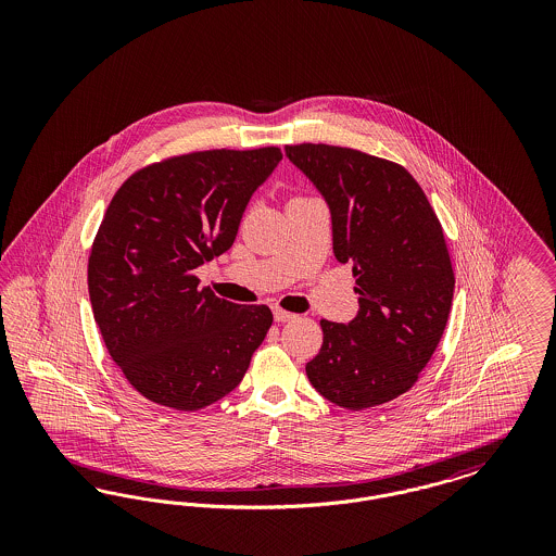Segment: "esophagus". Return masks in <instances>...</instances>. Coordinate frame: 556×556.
Instances as JSON below:
<instances>
[{
  "label": "esophagus",
  "instance_id": "obj_1",
  "mask_svg": "<svg viewBox=\"0 0 556 556\" xmlns=\"http://www.w3.org/2000/svg\"><path fill=\"white\" fill-rule=\"evenodd\" d=\"M273 317H275L277 323H288L291 318H295V315H291V313L283 311V308H275V311H273Z\"/></svg>",
  "mask_w": 556,
  "mask_h": 556
}]
</instances>
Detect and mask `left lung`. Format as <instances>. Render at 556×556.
<instances>
[{
    "label": "left lung",
    "instance_id": "1",
    "mask_svg": "<svg viewBox=\"0 0 556 556\" xmlns=\"http://www.w3.org/2000/svg\"><path fill=\"white\" fill-rule=\"evenodd\" d=\"M286 156L325 198L333 254L358 293L350 323L320 320L306 375L342 408L379 406L415 386L446 329L454 273L442 225L396 162L325 143L286 146Z\"/></svg>",
    "mask_w": 556,
    "mask_h": 556
}]
</instances>
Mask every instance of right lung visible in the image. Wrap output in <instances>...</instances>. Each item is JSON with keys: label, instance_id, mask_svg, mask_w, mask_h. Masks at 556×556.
Wrapping results in <instances>:
<instances>
[{"label": "right lung", "instance_id": "1", "mask_svg": "<svg viewBox=\"0 0 556 556\" xmlns=\"http://www.w3.org/2000/svg\"><path fill=\"white\" fill-rule=\"evenodd\" d=\"M279 148L162 160L114 193L89 254V298L112 361L141 396L198 410L239 386L273 323L200 288L198 266L227 252Z\"/></svg>", "mask_w": 556, "mask_h": 556}]
</instances>
